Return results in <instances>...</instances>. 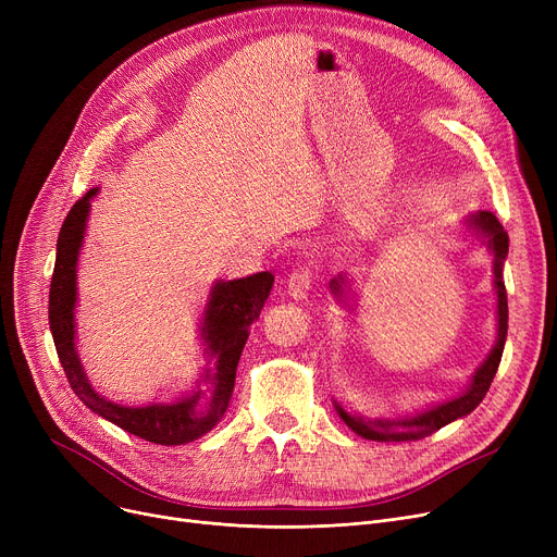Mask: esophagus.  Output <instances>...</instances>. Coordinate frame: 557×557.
I'll list each match as a JSON object with an SVG mask.
<instances>
[{"instance_id":"34e87169","label":"esophagus","mask_w":557,"mask_h":557,"mask_svg":"<svg viewBox=\"0 0 557 557\" xmlns=\"http://www.w3.org/2000/svg\"><path fill=\"white\" fill-rule=\"evenodd\" d=\"M313 286V271L309 267H298L290 271L286 280V294L296 300H302L309 296V290Z\"/></svg>"}]
</instances>
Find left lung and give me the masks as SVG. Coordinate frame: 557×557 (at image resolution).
I'll list each match as a JSON object with an SVG mask.
<instances>
[{"instance_id":"left-lung-1","label":"left lung","mask_w":557,"mask_h":557,"mask_svg":"<svg viewBox=\"0 0 557 557\" xmlns=\"http://www.w3.org/2000/svg\"><path fill=\"white\" fill-rule=\"evenodd\" d=\"M470 225L476 227L481 234L487 237V244L494 252V286H496V320H499V334H496V343L492 347L490 357L485 363L474 372L472 384L456 399H449L445 404H437L433 408H426V411L406 416V418H393V420H366L349 416L347 411L336 404V411L341 420L359 433L361 437H368V441L376 443H413L420 441V437H426L435 433L437 429H443L445 424L472 413L474 408L483 401L485 393L490 391L492 379L499 370L502 355H504V345H506V334H508V296H506V284H504V259L508 255V232L499 223L492 212H479L470 219ZM341 282L343 277L332 282L334 294L341 296Z\"/></svg>"}]
</instances>
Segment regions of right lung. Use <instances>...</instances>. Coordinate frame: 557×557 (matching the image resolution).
Here are the masks:
<instances>
[{
	"label": "right lung",
	"instance_id": "1",
	"mask_svg": "<svg viewBox=\"0 0 557 557\" xmlns=\"http://www.w3.org/2000/svg\"><path fill=\"white\" fill-rule=\"evenodd\" d=\"M95 194L97 189H90L74 202V208L63 221L61 234H58L55 267L49 288V327L58 359H61L76 397L97 416L137 437H144L146 443L166 447L194 443L205 433H210L225 413L239 357L248 341V330L267 305L275 277L273 273H257L244 280L214 284L208 311L202 318L200 336L208 343V352L216 363L191 393H181L169 401L149 406L112 404L92 391L74 345L76 259L83 244L90 198Z\"/></svg>",
	"mask_w": 557,
	"mask_h": 557
}]
</instances>
